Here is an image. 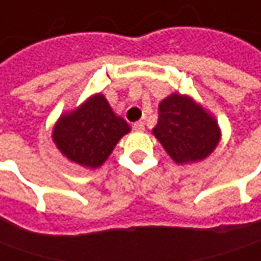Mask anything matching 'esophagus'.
Masks as SVG:
<instances>
[{"instance_id":"34e87169","label":"esophagus","mask_w":261,"mask_h":261,"mask_svg":"<svg viewBox=\"0 0 261 261\" xmlns=\"http://www.w3.org/2000/svg\"><path fill=\"white\" fill-rule=\"evenodd\" d=\"M133 128H134V131H144V122H143V121L134 122V124H133Z\"/></svg>"}]
</instances>
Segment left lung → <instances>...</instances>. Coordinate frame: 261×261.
I'll list each match as a JSON object with an SVG mask.
<instances>
[{"mask_svg": "<svg viewBox=\"0 0 261 261\" xmlns=\"http://www.w3.org/2000/svg\"><path fill=\"white\" fill-rule=\"evenodd\" d=\"M153 134L179 165L207 158L221 140L216 119L191 97L179 93H172L161 102Z\"/></svg>", "mask_w": 261, "mask_h": 261, "instance_id": "left-lung-1", "label": "left lung"}]
</instances>
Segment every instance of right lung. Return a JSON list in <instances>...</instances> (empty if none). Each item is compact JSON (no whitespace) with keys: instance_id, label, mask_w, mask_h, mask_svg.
Here are the masks:
<instances>
[{"instance_id":"right-lung-1","label":"right lung","mask_w":261,"mask_h":261,"mask_svg":"<svg viewBox=\"0 0 261 261\" xmlns=\"http://www.w3.org/2000/svg\"><path fill=\"white\" fill-rule=\"evenodd\" d=\"M127 133H130L127 121L115 115L105 96L97 93L60 117L52 140L67 159L95 169L108 159Z\"/></svg>"}]
</instances>
